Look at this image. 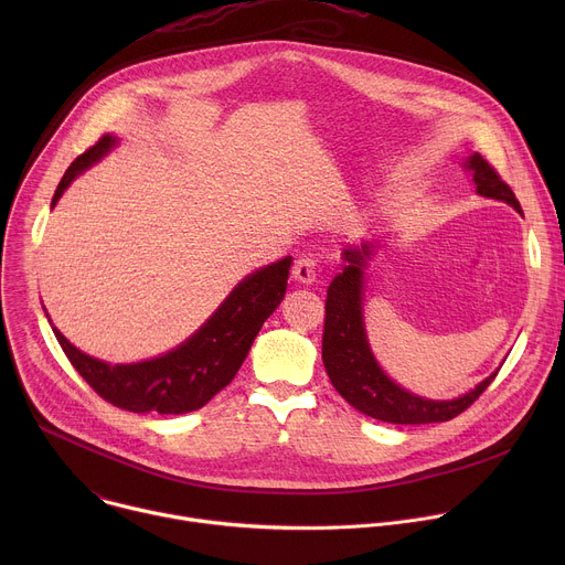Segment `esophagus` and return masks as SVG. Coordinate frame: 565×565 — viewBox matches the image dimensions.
<instances>
[{
    "mask_svg": "<svg viewBox=\"0 0 565 565\" xmlns=\"http://www.w3.org/2000/svg\"><path fill=\"white\" fill-rule=\"evenodd\" d=\"M317 277V268H315V262L310 257H299L292 266V279L297 284H303V286H310Z\"/></svg>",
    "mask_w": 565,
    "mask_h": 565,
    "instance_id": "34e87169",
    "label": "esophagus"
}]
</instances>
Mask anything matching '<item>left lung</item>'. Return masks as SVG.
Returning a JSON list of instances; mask_svg holds the SVG:
<instances>
[{
	"instance_id": "left-lung-1",
	"label": "left lung",
	"mask_w": 565,
	"mask_h": 565,
	"mask_svg": "<svg viewBox=\"0 0 565 565\" xmlns=\"http://www.w3.org/2000/svg\"><path fill=\"white\" fill-rule=\"evenodd\" d=\"M465 168L473 174L476 192L480 196L503 201L521 212V203L512 188L480 153H471ZM377 244H362L360 248H347L342 253V273L335 275L327 292L321 360H324L338 393L364 416L393 425L447 423L471 407L499 371L454 399H427L395 384L375 362L364 331V270Z\"/></svg>"
}]
</instances>
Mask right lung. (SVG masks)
Returning <instances> with one entry per match:
<instances>
[{"mask_svg": "<svg viewBox=\"0 0 565 565\" xmlns=\"http://www.w3.org/2000/svg\"><path fill=\"white\" fill-rule=\"evenodd\" d=\"M114 145L116 138L107 134L79 153L64 172L51 207L71 181L98 163ZM290 264L292 259L286 257L248 275L188 342L147 362L107 364L77 351L55 327L53 333L73 369L114 407L134 414L174 416L196 412L227 386L244 364L264 321L286 295Z\"/></svg>", "mask_w": 565, "mask_h": 565, "instance_id": "obj_1", "label": "right lung"}]
</instances>
